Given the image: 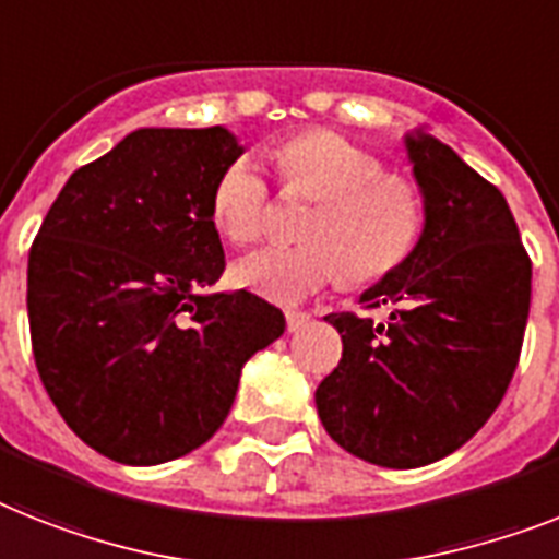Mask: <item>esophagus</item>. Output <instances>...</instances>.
<instances>
[{
  "mask_svg": "<svg viewBox=\"0 0 559 559\" xmlns=\"http://www.w3.org/2000/svg\"><path fill=\"white\" fill-rule=\"evenodd\" d=\"M285 322H288V331L290 334H297V331H302L311 322V313L306 311H285Z\"/></svg>",
  "mask_w": 559,
  "mask_h": 559,
  "instance_id": "1",
  "label": "esophagus"
}]
</instances>
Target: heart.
<instances>
[{
    "mask_svg": "<svg viewBox=\"0 0 559 559\" xmlns=\"http://www.w3.org/2000/svg\"><path fill=\"white\" fill-rule=\"evenodd\" d=\"M288 193L320 200L306 225L311 246L262 248L239 260L237 280L274 302H302L317 290L354 280H380L403 265L426 228L423 197L408 179L385 177L366 147L334 131H302L274 147ZM214 223L237 246L265 237L271 193L251 159H237L214 188Z\"/></svg>",
    "mask_w": 559,
    "mask_h": 559,
    "instance_id": "b5f03b06",
    "label": "heart"
}]
</instances>
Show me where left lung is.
<instances>
[{
    "instance_id": "left-lung-1",
    "label": "left lung",
    "mask_w": 559,
    "mask_h": 559,
    "mask_svg": "<svg viewBox=\"0 0 559 559\" xmlns=\"http://www.w3.org/2000/svg\"><path fill=\"white\" fill-rule=\"evenodd\" d=\"M426 228L396 271L362 290L389 322L329 313L340 366L317 389L331 440L382 468H419L472 440L523 348L532 260L509 202L449 145L405 133Z\"/></svg>"
}]
</instances>
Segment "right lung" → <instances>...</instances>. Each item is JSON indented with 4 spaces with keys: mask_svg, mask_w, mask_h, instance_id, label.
I'll return each mask as SVG.
<instances>
[{
    "mask_svg": "<svg viewBox=\"0 0 559 559\" xmlns=\"http://www.w3.org/2000/svg\"><path fill=\"white\" fill-rule=\"evenodd\" d=\"M246 147L223 128H140L73 170L27 257L36 371L73 435L159 465L216 435L242 366L285 317L211 290L225 253L214 188Z\"/></svg>",
    "mask_w": 559,
    "mask_h": 559,
    "instance_id": "obj_1",
    "label": "right lung"
}]
</instances>
